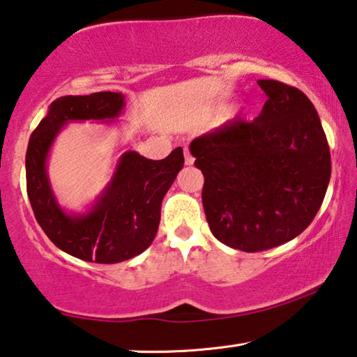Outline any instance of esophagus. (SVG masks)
<instances>
[{"instance_id": "obj_1", "label": "esophagus", "mask_w": 357, "mask_h": 357, "mask_svg": "<svg viewBox=\"0 0 357 357\" xmlns=\"http://www.w3.org/2000/svg\"><path fill=\"white\" fill-rule=\"evenodd\" d=\"M184 154H185V165H193V162H195V159H193L192 154L189 153V149H184Z\"/></svg>"}]
</instances>
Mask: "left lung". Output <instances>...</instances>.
Returning <instances> with one entry per match:
<instances>
[{
  "mask_svg": "<svg viewBox=\"0 0 357 357\" xmlns=\"http://www.w3.org/2000/svg\"><path fill=\"white\" fill-rule=\"evenodd\" d=\"M258 84L268 100L255 119L238 116L190 143L211 231L243 252L299 236L331 179L329 144L310 99L277 80Z\"/></svg>",
  "mask_w": 357,
  "mask_h": 357,
  "instance_id": "8db88e82",
  "label": "left lung"
}]
</instances>
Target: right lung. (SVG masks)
Returning <instances> with one entry per match:
<instances>
[{
    "label": "right lung",
    "instance_id": "obj_1",
    "mask_svg": "<svg viewBox=\"0 0 357 357\" xmlns=\"http://www.w3.org/2000/svg\"><path fill=\"white\" fill-rule=\"evenodd\" d=\"M124 108L121 93L63 96L48 107L47 116L29 137L26 190L36 220L58 249L83 261L121 263L140 255L153 243L160 223L165 193L183 170V148L162 160L126 151L110 183L83 214L59 206L47 174V159L61 129L74 121H110Z\"/></svg>",
    "mask_w": 357,
    "mask_h": 357
}]
</instances>
